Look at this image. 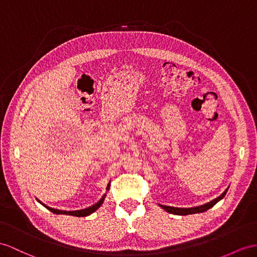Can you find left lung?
<instances>
[{
	"mask_svg": "<svg viewBox=\"0 0 257 257\" xmlns=\"http://www.w3.org/2000/svg\"><path fill=\"white\" fill-rule=\"evenodd\" d=\"M228 191V188L223 191L218 197H216L215 200L210 201L206 204H203L201 206H195V207H189V208H181V207H174V206H166V205H159L163 208L165 209L166 212L170 213V214H174V215H190V214H196V213H203V212H206L207 209H209L210 207H213L217 202H219L221 199L225 197L226 193Z\"/></svg>",
	"mask_w": 257,
	"mask_h": 257,
	"instance_id": "obj_1",
	"label": "left lung"
}]
</instances>
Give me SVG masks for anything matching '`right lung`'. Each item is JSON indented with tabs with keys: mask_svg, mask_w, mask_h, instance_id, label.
I'll use <instances>...</instances> for the list:
<instances>
[{
	"mask_svg": "<svg viewBox=\"0 0 257 257\" xmlns=\"http://www.w3.org/2000/svg\"><path fill=\"white\" fill-rule=\"evenodd\" d=\"M109 183H110V182H108L107 188H106L107 191L109 190ZM105 196H106V194H104V195L101 197V200L98 201L97 203H95L94 205H92V206L87 207V208H84V209H79V210H61V209H55V208H52V207H49V206H45L41 201H39L38 199H37V200H38L39 203H41L43 206H45L49 210H51V212L53 213V214H63V215H70V216H76V217H85V216H89V215H91L93 212H95V210L102 205L103 202H104Z\"/></svg>",
	"mask_w": 257,
	"mask_h": 257,
	"instance_id": "right-lung-1",
	"label": "right lung"
}]
</instances>
